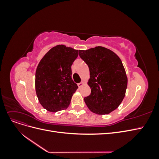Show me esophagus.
<instances>
[{
  "mask_svg": "<svg viewBox=\"0 0 159 159\" xmlns=\"http://www.w3.org/2000/svg\"><path fill=\"white\" fill-rule=\"evenodd\" d=\"M78 85L79 86V88H81L84 85V81H81V82L80 84H78Z\"/></svg>",
  "mask_w": 159,
  "mask_h": 159,
  "instance_id": "esophagus-1",
  "label": "esophagus"
}]
</instances>
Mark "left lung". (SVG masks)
<instances>
[{
  "label": "left lung",
  "mask_w": 159,
  "mask_h": 159,
  "mask_svg": "<svg viewBox=\"0 0 159 159\" xmlns=\"http://www.w3.org/2000/svg\"><path fill=\"white\" fill-rule=\"evenodd\" d=\"M89 67L88 84L91 94L84 98L89 109L98 115H107L121 103L127 87V76L119 57L102 46L79 50Z\"/></svg>",
  "instance_id": "left-lung-1"
}]
</instances>
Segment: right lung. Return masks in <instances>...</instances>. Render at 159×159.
<instances>
[{"label": "right lung", "instance_id": "1", "mask_svg": "<svg viewBox=\"0 0 159 159\" xmlns=\"http://www.w3.org/2000/svg\"><path fill=\"white\" fill-rule=\"evenodd\" d=\"M78 52L65 45H57L46 53L37 66L36 93L42 106L48 111L68 108L78 88L71 78V65Z\"/></svg>", "mask_w": 159, "mask_h": 159}]
</instances>
